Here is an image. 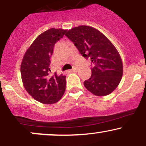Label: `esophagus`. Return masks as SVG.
I'll use <instances>...</instances> for the list:
<instances>
[{
  "mask_svg": "<svg viewBox=\"0 0 146 146\" xmlns=\"http://www.w3.org/2000/svg\"><path fill=\"white\" fill-rule=\"evenodd\" d=\"M69 71H70V72H75V71H77V68H73V69L70 70Z\"/></svg>",
  "mask_w": 146,
  "mask_h": 146,
  "instance_id": "1",
  "label": "esophagus"
}]
</instances>
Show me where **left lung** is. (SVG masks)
Segmentation results:
<instances>
[{
    "instance_id": "left-lung-1",
    "label": "left lung",
    "mask_w": 146,
    "mask_h": 146,
    "mask_svg": "<svg viewBox=\"0 0 146 146\" xmlns=\"http://www.w3.org/2000/svg\"><path fill=\"white\" fill-rule=\"evenodd\" d=\"M65 36L93 64L91 76L84 82L86 89L97 96L110 94L123 75L121 58L115 46L103 33L89 26L74 27Z\"/></svg>"
}]
</instances>
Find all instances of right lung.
<instances>
[{
    "instance_id": "1",
    "label": "right lung",
    "mask_w": 146,
    "mask_h": 146,
    "mask_svg": "<svg viewBox=\"0 0 146 146\" xmlns=\"http://www.w3.org/2000/svg\"><path fill=\"white\" fill-rule=\"evenodd\" d=\"M66 32L52 28L41 33L27 50L22 61L21 73L25 89L45 104L59 101L66 88V76L51 74L49 67L55 44Z\"/></svg>"
}]
</instances>
